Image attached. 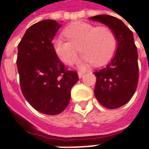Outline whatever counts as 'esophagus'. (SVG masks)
I'll return each mask as SVG.
<instances>
[{"instance_id":"obj_1","label":"esophagus","mask_w":149,"mask_h":149,"mask_svg":"<svg viewBox=\"0 0 149 149\" xmlns=\"http://www.w3.org/2000/svg\"><path fill=\"white\" fill-rule=\"evenodd\" d=\"M83 75H84L83 72H78V77H79V78H81L83 77Z\"/></svg>"}]
</instances>
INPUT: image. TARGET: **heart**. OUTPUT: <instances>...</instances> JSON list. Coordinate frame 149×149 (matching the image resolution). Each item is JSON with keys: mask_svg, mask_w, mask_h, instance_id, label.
Segmentation results:
<instances>
[{"mask_svg": "<svg viewBox=\"0 0 149 149\" xmlns=\"http://www.w3.org/2000/svg\"><path fill=\"white\" fill-rule=\"evenodd\" d=\"M64 34L56 36L52 45L55 54L66 63H73L77 55V47L81 52L80 64L93 63L99 66L108 62L115 53L116 38L106 26L96 27L86 22H76L66 27Z\"/></svg>", "mask_w": 149, "mask_h": 149, "instance_id": "b5f03b06", "label": "heart"}]
</instances>
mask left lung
Returning a JSON list of instances; mask_svg holds the SVG:
<instances>
[{"instance_id":"8db88e82","label":"left lung","mask_w":149,"mask_h":149,"mask_svg":"<svg viewBox=\"0 0 149 149\" xmlns=\"http://www.w3.org/2000/svg\"><path fill=\"white\" fill-rule=\"evenodd\" d=\"M90 19L107 25L117 40L115 56L106 67L96 71L95 97L105 108L117 109L130 100L139 81L138 52L133 32L120 19L100 15Z\"/></svg>"}]
</instances>
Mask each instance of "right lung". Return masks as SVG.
<instances>
[{"label":"right lung","mask_w":149,"mask_h":149,"mask_svg":"<svg viewBox=\"0 0 149 149\" xmlns=\"http://www.w3.org/2000/svg\"><path fill=\"white\" fill-rule=\"evenodd\" d=\"M61 24L54 19L33 24L18 44L16 64L24 98L39 112L54 116L67 108L77 73L66 69L52 41Z\"/></svg>","instance_id":"right-lung-1"}]
</instances>
